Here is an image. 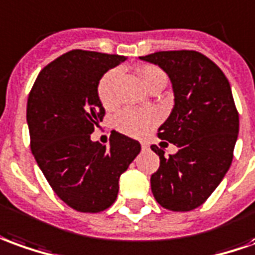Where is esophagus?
Listing matches in <instances>:
<instances>
[{"mask_svg": "<svg viewBox=\"0 0 255 255\" xmlns=\"http://www.w3.org/2000/svg\"><path fill=\"white\" fill-rule=\"evenodd\" d=\"M141 148H143V150H147V148H148V144H147L145 141H141Z\"/></svg>", "mask_w": 255, "mask_h": 255, "instance_id": "34e87169", "label": "esophagus"}]
</instances>
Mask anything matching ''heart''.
Masks as SVG:
<instances>
[{"label":"heart","instance_id":"b5f03b06","mask_svg":"<svg viewBox=\"0 0 255 255\" xmlns=\"http://www.w3.org/2000/svg\"><path fill=\"white\" fill-rule=\"evenodd\" d=\"M138 76L141 82L148 89L155 80L165 77V73L157 66L145 65L138 69ZM121 79V69H111L107 72L98 84V97L104 107L111 108L117 104L118 101V83ZM158 115L152 111H134L124 110L121 111L115 118V128L125 134H129L133 137H144L150 130L157 125Z\"/></svg>","mask_w":255,"mask_h":255}]
</instances>
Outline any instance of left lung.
<instances>
[{
	"mask_svg": "<svg viewBox=\"0 0 255 255\" xmlns=\"http://www.w3.org/2000/svg\"><path fill=\"white\" fill-rule=\"evenodd\" d=\"M140 59L158 65L168 75L175 97L158 137L178 151L165 158L164 150L151 145L159 155L151 190L166 210L191 211L218 187L233 159L239 114L231 84L224 72L197 51H159Z\"/></svg>",
	"mask_w": 255,
	"mask_h": 255,
	"instance_id": "obj_1",
	"label": "left lung"
}]
</instances>
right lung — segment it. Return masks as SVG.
<instances>
[{
  "label": "right lung",
  "instance_id": "add662e5",
  "mask_svg": "<svg viewBox=\"0 0 255 255\" xmlns=\"http://www.w3.org/2000/svg\"><path fill=\"white\" fill-rule=\"evenodd\" d=\"M122 55L73 50L38 73L27 100L30 147L38 168L64 203L100 212L115 203L119 178L137 157V140L112 131L110 144L91 140L105 111L98 97L104 73Z\"/></svg>",
  "mask_w": 255,
  "mask_h": 255
}]
</instances>
